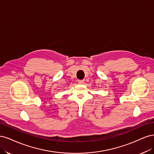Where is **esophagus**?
Returning a JSON list of instances; mask_svg holds the SVG:
<instances>
[{
  "label": "esophagus",
  "mask_w": 154,
  "mask_h": 154,
  "mask_svg": "<svg viewBox=\"0 0 154 154\" xmlns=\"http://www.w3.org/2000/svg\"><path fill=\"white\" fill-rule=\"evenodd\" d=\"M77 82H78V83H79V84H82L84 83V81H82V80H78Z\"/></svg>",
  "instance_id": "esophagus-1"
}]
</instances>
